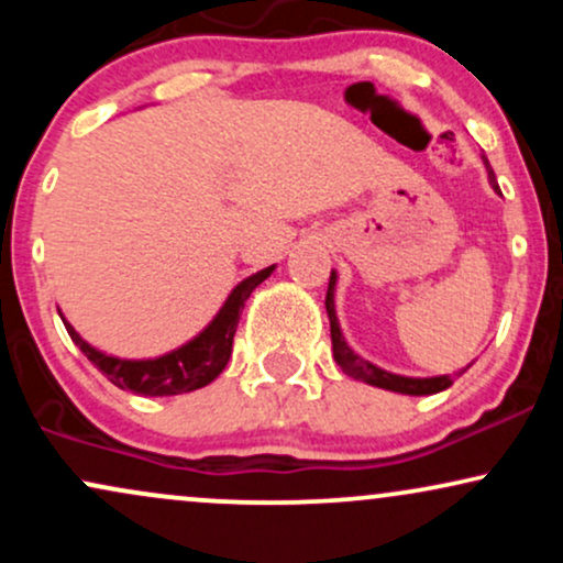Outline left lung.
<instances>
[{
    "label": "left lung",
    "mask_w": 563,
    "mask_h": 563,
    "mask_svg": "<svg viewBox=\"0 0 563 563\" xmlns=\"http://www.w3.org/2000/svg\"><path fill=\"white\" fill-rule=\"evenodd\" d=\"M487 177H489V185L497 190V179H495V172L489 169L487 164ZM335 283H339V275H335V269H331V283H328V296H325V312H328V320H331V341H333V357L335 363H339L341 371L346 373V376H352L354 380H365V384L371 386H378V389H386V391H397V394H410V397H423V394H437V391H444L448 386H452V376H429V378H412V376H399V373H389L384 371V367L367 363V360L360 357L357 352H354L352 346L346 344L344 333H341V325H339V318H335ZM471 367V365H466ZM466 367H463L457 376H463L466 373Z\"/></svg>",
    "instance_id": "8db88e82"
}]
</instances>
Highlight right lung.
Segmentation results:
<instances>
[{"label": "right lung", "mask_w": 563, "mask_h": 563, "mask_svg": "<svg viewBox=\"0 0 563 563\" xmlns=\"http://www.w3.org/2000/svg\"><path fill=\"white\" fill-rule=\"evenodd\" d=\"M273 273L275 264L238 283V286L230 290V296L224 299L222 307H219L214 320H211L203 331L192 335L190 341H185L183 346L161 354V357L126 360L115 357V354H106L102 349L84 341L79 331L70 325L60 309H57V312H60V320L63 325H66L70 341L81 349L84 357H87L102 376L111 380V384L119 386V389L142 394V397H172V394L203 389V386H209L211 380L228 367L232 354V339H235L238 320H241L245 299H249V296L254 294V288L262 286Z\"/></svg>", "instance_id": "right-lung-1"}]
</instances>
